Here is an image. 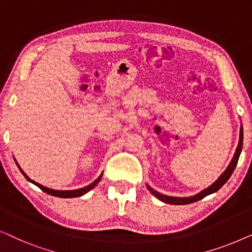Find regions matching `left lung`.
<instances>
[{
  "instance_id": "left-lung-1",
  "label": "left lung",
  "mask_w": 252,
  "mask_h": 252,
  "mask_svg": "<svg viewBox=\"0 0 252 252\" xmlns=\"http://www.w3.org/2000/svg\"><path fill=\"white\" fill-rule=\"evenodd\" d=\"M242 147H243V129H242V127H241L239 146H237V148H236L235 155H234L233 159H232V161H230V164L228 165V167H227L226 171L223 172L221 175H220L219 179L215 182V184H212L209 188H206V189H204V190H202L201 192H198L197 195L191 196V197H173V196H166V195L160 194V192H158L155 190V189L151 188L150 186H147V188L149 189L151 194L156 196L158 199H160V201L164 203H168V204L184 205V204H190V203L197 202V201H199V199L204 198L205 196H208L210 194H212V192H216L217 190H219V189L221 188L227 181H228L230 175L233 174L234 170H235L237 161H239V157H240L241 151H242Z\"/></svg>"
}]
</instances>
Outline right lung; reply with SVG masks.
Instances as JSON below:
<instances>
[{
	"label": "right lung",
	"instance_id": "add662e5",
	"mask_svg": "<svg viewBox=\"0 0 252 252\" xmlns=\"http://www.w3.org/2000/svg\"><path fill=\"white\" fill-rule=\"evenodd\" d=\"M17 163V161H16ZM17 166L19 167V170H20V172H22L23 173V175L24 177H25L27 180H29L30 182H32V184H34L35 186H37V187H39L41 190L42 191H44V192H47V194H49V195H53V196H57V197H62V198H72V197H79V196H82V195H85L86 192H88L89 190H92L93 188L95 187L96 185L98 184L99 182V180H101V178H102V174L99 175V177L96 179V180L94 181V182H92L91 185H88L87 187H84V188H80V189H75V190H55V189H50V188H47V187H43L42 185H40V184H37V182H35V181H33V180H31V179L27 177V175L24 173V171L22 170V168H20V166L18 164H17Z\"/></svg>",
	"mask_w": 252,
	"mask_h": 252
}]
</instances>
